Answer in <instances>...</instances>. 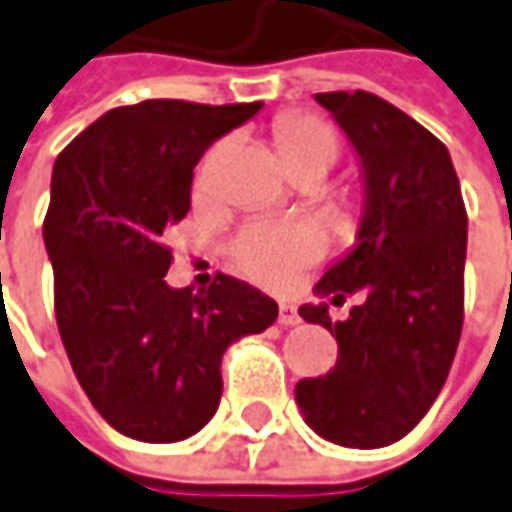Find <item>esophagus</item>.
<instances>
[{"instance_id": "1", "label": "esophagus", "mask_w": 512, "mask_h": 512, "mask_svg": "<svg viewBox=\"0 0 512 512\" xmlns=\"http://www.w3.org/2000/svg\"><path fill=\"white\" fill-rule=\"evenodd\" d=\"M277 322L285 325V328H291V325H300L302 316L297 311V305L294 302H280V314H277Z\"/></svg>"}]
</instances>
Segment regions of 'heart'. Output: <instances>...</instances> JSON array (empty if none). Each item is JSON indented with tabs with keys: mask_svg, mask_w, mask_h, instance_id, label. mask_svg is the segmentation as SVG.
<instances>
[{
	"mask_svg": "<svg viewBox=\"0 0 512 512\" xmlns=\"http://www.w3.org/2000/svg\"><path fill=\"white\" fill-rule=\"evenodd\" d=\"M277 145L283 151L288 168L319 170L328 173L342 156V134L336 125L316 114H288L274 128ZM224 156V145H215L201 159L196 173V196L207 198L215 190V176ZM358 212L356 198L344 201V215L353 218ZM322 255V238L316 229L302 224H249L232 243V263L249 280L269 288H285L297 280L305 266L316 263Z\"/></svg>",
	"mask_w": 512,
	"mask_h": 512,
	"instance_id": "1",
	"label": "heart"
}]
</instances>
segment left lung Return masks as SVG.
Here are the masks:
<instances>
[{
	"mask_svg": "<svg viewBox=\"0 0 512 512\" xmlns=\"http://www.w3.org/2000/svg\"><path fill=\"white\" fill-rule=\"evenodd\" d=\"M361 156L367 212L358 246L316 283L361 294L344 322L300 316L339 342L336 367L297 384L308 426L330 443L381 448L415 429L446 384L465 316L468 212L448 148L373 92H319Z\"/></svg>",
	"mask_w": 512,
	"mask_h": 512,
	"instance_id": "1",
	"label": "left lung"
}]
</instances>
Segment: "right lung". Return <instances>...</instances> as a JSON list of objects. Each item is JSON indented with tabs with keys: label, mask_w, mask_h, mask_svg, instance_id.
<instances>
[{
	"label": "right lung",
	"mask_w": 512,
	"mask_h": 512,
	"mask_svg": "<svg viewBox=\"0 0 512 512\" xmlns=\"http://www.w3.org/2000/svg\"><path fill=\"white\" fill-rule=\"evenodd\" d=\"M260 106L142 100L55 159L44 215L55 322L78 384L125 437L176 443L207 426L224 350L277 319V302L227 274L198 294L165 283V229L190 210L193 168Z\"/></svg>",
	"instance_id": "right-lung-1"
}]
</instances>
